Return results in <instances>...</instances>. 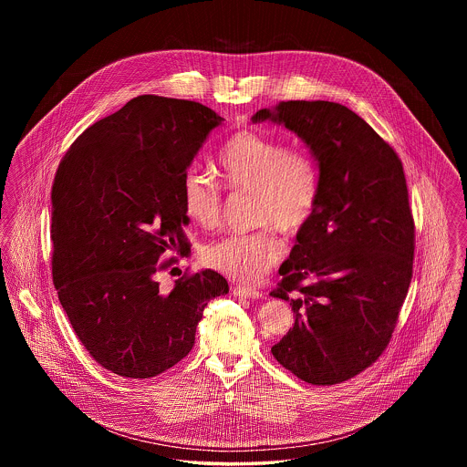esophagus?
Segmentation results:
<instances>
[{"label":"esophagus","instance_id":"34e87169","mask_svg":"<svg viewBox=\"0 0 467 467\" xmlns=\"http://www.w3.org/2000/svg\"><path fill=\"white\" fill-rule=\"evenodd\" d=\"M233 294H234V296H242V297H248V299H259V297H263V292L250 289V287H244V285L233 287Z\"/></svg>","mask_w":467,"mask_h":467}]
</instances>
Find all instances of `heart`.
<instances>
[{
  "mask_svg": "<svg viewBox=\"0 0 467 467\" xmlns=\"http://www.w3.org/2000/svg\"><path fill=\"white\" fill-rule=\"evenodd\" d=\"M219 173L233 192H252L254 223L250 234L227 236L202 250V261L223 275L244 282H261L284 257V234H299L311 223L320 198V171L310 149L250 130L231 134L217 157ZM182 204L187 217L204 229L223 223L221 187L191 168L182 178Z\"/></svg>",
  "mask_w": 467,
  "mask_h": 467,
  "instance_id": "obj_1",
  "label": "heart"
}]
</instances>
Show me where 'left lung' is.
Instances as JSON below:
<instances>
[{
    "label": "left lung",
    "instance_id": "left-lung-1",
    "mask_svg": "<svg viewBox=\"0 0 467 467\" xmlns=\"http://www.w3.org/2000/svg\"><path fill=\"white\" fill-rule=\"evenodd\" d=\"M252 120L294 131L320 171L317 212L271 292L296 313L271 352L311 385L341 383L383 354L413 276L415 223L402 162L356 111L333 101H282Z\"/></svg>",
    "mask_w": 467,
    "mask_h": 467
}]
</instances>
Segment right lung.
I'll return each mask as SVG.
<instances>
[{"instance_id": "right-lung-1", "label": "right lung", "mask_w": 467, "mask_h": 467, "mask_svg": "<svg viewBox=\"0 0 467 467\" xmlns=\"http://www.w3.org/2000/svg\"><path fill=\"white\" fill-rule=\"evenodd\" d=\"M223 119L196 101L138 96L92 124L52 183V280L90 357L124 378H152L187 356L210 299L229 292L212 269L170 294L154 275L183 254L182 178Z\"/></svg>"}]
</instances>
